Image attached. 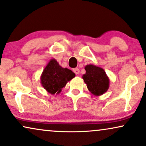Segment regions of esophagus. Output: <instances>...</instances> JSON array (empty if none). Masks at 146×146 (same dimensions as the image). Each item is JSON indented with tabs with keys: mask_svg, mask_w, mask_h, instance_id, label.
<instances>
[{
	"mask_svg": "<svg viewBox=\"0 0 146 146\" xmlns=\"http://www.w3.org/2000/svg\"><path fill=\"white\" fill-rule=\"evenodd\" d=\"M73 72L76 74H80V70L78 68H74Z\"/></svg>",
	"mask_w": 146,
	"mask_h": 146,
	"instance_id": "34e87169",
	"label": "esophagus"
}]
</instances>
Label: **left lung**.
Masks as SVG:
<instances>
[{
	"label": "left lung",
	"instance_id": "8db88e82",
	"mask_svg": "<svg viewBox=\"0 0 146 146\" xmlns=\"http://www.w3.org/2000/svg\"><path fill=\"white\" fill-rule=\"evenodd\" d=\"M86 73L82 78L87 88L92 94L100 96L105 93L109 88V78L105 70L92 64H88L84 68Z\"/></svg>",
	"mask_w": 146,
	"mask_h": 146
}]
</instances>
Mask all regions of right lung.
Segmentation results:
<instances>
[{"mask_svg":"<svg viewBox=\"0 0 146 146\" xmlns=\"http://www.w3.org/2000/svg\"><path fill=\"white\" fill-rule=\"evenodd\" d=\"M70 70L64 68L56 60L52 59L48 62L41 75V84L46 91L51 94H59L62 88L75 77Z\"/></svg>","mask_w":146,"mask_h":146,"instance_id":"obj_1","label":"right lung"}]
</instances>
